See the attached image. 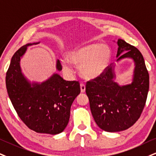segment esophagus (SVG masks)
I'll return each instance as SVG.
<instances>
[{
	"label": "esophagus",
	"instance_id": "obj_1",
	"mask_svg": "<svg viewBox=\"0 0 156 156\" xmlns=\"http://www.w3.org/2000/svg\"><path fill=\"white\" fill-rule=\"evenodd\" d=\"M80 89H81L82 93H84L85 92V84L83 83L80 84Z\"/></svg>",
	"mask_w": 156,
	"mask_h": 156
}]
</instances>
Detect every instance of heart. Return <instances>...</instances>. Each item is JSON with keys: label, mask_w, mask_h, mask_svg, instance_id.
I'll list each match as a JSON object with an SVG mask.
<instances>
[{"label": "heart", "mask_w": 156, "mask_h": 156, "mask_svg": "<svg viewBox=\"0 0 156 156\" xmlns=\"http://www.w3.org/2000/svg\"><path fill=\"white\" fill-rule=\"evenodd\" d=\"M66 59L61 60L63 69L72 72L69 63L79 66L82 76L86 79H96L104 74L111 60V51L105 44L93 43L75 48L69 52Z\"/></svg>", "instance_id": "1"}]
</instances>
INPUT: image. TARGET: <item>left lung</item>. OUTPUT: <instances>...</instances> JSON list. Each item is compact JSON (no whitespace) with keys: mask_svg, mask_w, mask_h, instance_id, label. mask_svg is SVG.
Wrapping results in <instances>:
<instances>
[{"mask_svg":"<svg viewBox=\"0 0 156 156\" xmlns=\"http://www.w3.org/2000/svg\"><path fill=\"white\" fill-rule=\"evenodd\" d=\"M117 45V61L129 58L134 62L132 83L121 86L115 82L113 65L101 76L86 84L94 120L101 129L109 132L127 129L137 122L145 105L149 90V74L142 53L122 39L118 40Z\"/></svg>","mask_w":156,"mask_h":156,"instance_id":"1","label":"left lung"}]
</instances>
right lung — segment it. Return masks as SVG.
Wrapping results in <instances>:
<instances>
[{"mask_svg": "<svg viewBox=\"0 0 156 156\" xmlns=\"http://www.w3.org/2000/svg\"><path fill=\"white\" fill-rule=\"evenodd\" d=\"M22 46L11 58L5 76L9 97L19 118L30 129L37 132L57 134L66 127L73 101L80 93L77 81H66L53 74L45 82H31L24 76L20 66L21 58L27 47ZM56 69L61 71L59 60Z\"/></svg>", "mask_w": 156, "mask_h": 156, "instance_id": "obj_1", "label": "right lung"}]
</instances>
